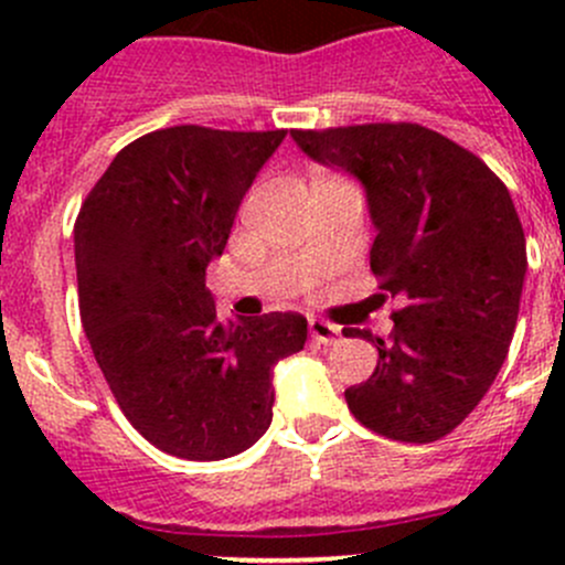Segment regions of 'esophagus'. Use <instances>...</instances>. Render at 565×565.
Masks as SVG:
<instances>
[{
  "label": "esophagus",
  "mask_w": 565,
  "mask_h": 565,
  "mask_svg": "<svg viewBox=\"0 0 565 565\" xmlns=\"http://www.w3.org/2000/svg\"><path fill=\"white\" fill-rule=\"evenodd\" d=\"M309 333H311V339L319 341V344H335L341 335V330L335 328V324L324 322V319H311Z\"/></svg>",
  "instance_id": "esophagus-1"
}]
</instances>
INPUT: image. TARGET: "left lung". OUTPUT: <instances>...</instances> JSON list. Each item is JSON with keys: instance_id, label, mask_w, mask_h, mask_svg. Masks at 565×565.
<instances>
[{"instance_id": "8db88e82", "label": "left lung", "mask_w": 565, "mask_h": 565, "mask_svg": "<svg viewBox=\"0 0 565 565\" xmlns=\"http://www.w3.org/2000/svg\"><path fill=\"white\" fill-rule=\"evenodd\" d=\"M317 163L366 188L377 230L372 273L402 300L377 369L344 391L366 429L435 443L476 409L498 377L520 315L525 232L509 188L478 156L415 122L292 130Z\"/></svg>"}]
</instances>
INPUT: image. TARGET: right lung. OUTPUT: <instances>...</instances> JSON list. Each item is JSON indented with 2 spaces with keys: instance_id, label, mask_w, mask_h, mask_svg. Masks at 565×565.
I'll return each mask as SVG.
<instances>
[{
  "instance_id": "right-lung-1",
  "label": "right lung",
  "mask_w": 565,
  "mask_h": 565,
  "mask_svg": "<svg viewBox=\"0 0 565 565\" xmlns=\"http://www.w3.org/2000/svg\"><path fill=\"white\" fill-rule=\"evenodd\" d=\"M287 130L174 125L117 152L78 210L84 333L125 418L172 457L246 451L273 420V366L303 350L295 311L221 322L207 265Z\"/></svg>"
}]
</instances>
